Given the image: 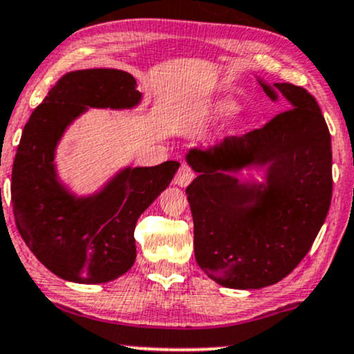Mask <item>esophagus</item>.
Masks as SVG:
<instances>
[{"label":"esophagus","instance_id":"1","mask_svg":"<svg viewBox=\"0 0 354 354\" xmlns=\"http://www.w3.org/2000/svg\"><path fill=\"white\" fill-rule=\"evenodd\" d=\"M194 180V171L189 168L188 165H181V168L178 169L176 176H174V185H178L180 188H186L191 181Z\"/></svg>","mask_w":354,"mask_h":354}]
</instances>
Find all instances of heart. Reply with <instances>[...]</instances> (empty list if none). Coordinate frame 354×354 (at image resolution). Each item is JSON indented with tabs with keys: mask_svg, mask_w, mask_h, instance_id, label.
<instances>
[{
	"mask_svg": "<svg viewBox=\"0 0 354 354\" xmlns=\"http://www.w3.org/2000/svg\"><path fill=\"white\" fill-rule=\"evenodd\" d=\"M216 112L219 115H224V117H229V115H234L237 112V105L231 104V102H224V104H219Z\"/></svg>",
	"mask_w": 354,
	"mask_h": 354,
	"instance_id": "heart-1",
	"label": "heart"
}]
</instances>
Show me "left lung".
Listing matches in <instances>:
<instances>
[{"label": "left lung", "mask_w": 354, "mask_h": 354, "mask_svg": "<svg viewBox=\"0 0 354 354\" xmlns=\"http://www.w3.org/2000/svg\"><path fill=\"white\" fill-rule=\"evenodd\" d=\"M290 110L262 129L225 136L207 150L191 148L198 173L186 188L194 223L196 262L227 288H262L295 269L330 209L331 136L312 93L293 84L267 85ZM266 168L263 183H242L244 167Z\"/></svg>", "instance_id": "8db88e82"}]
</instances>
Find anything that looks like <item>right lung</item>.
<instances>
[{
    "label": "right lung",
    "instance_id": "obj_1",
    "mask_svg": "<svg viewBox=\"0 0 354 354\" xmlns=\"http://www.w3.org/2000/svg\"><path fill=\"white\" fill-rule=\"evenodd\" d=\"M136 80L117 69L67 72L24 125L11 174L16 227L37 261L64 280L107 283L131 269L140 214L168 188L178 161L123 168L99 193L72 194L59 181L55 148L79 115L133 109Z\"/></svg>",
    "mask_w": 354,
    "mask_h": 354
}]
</instances>
